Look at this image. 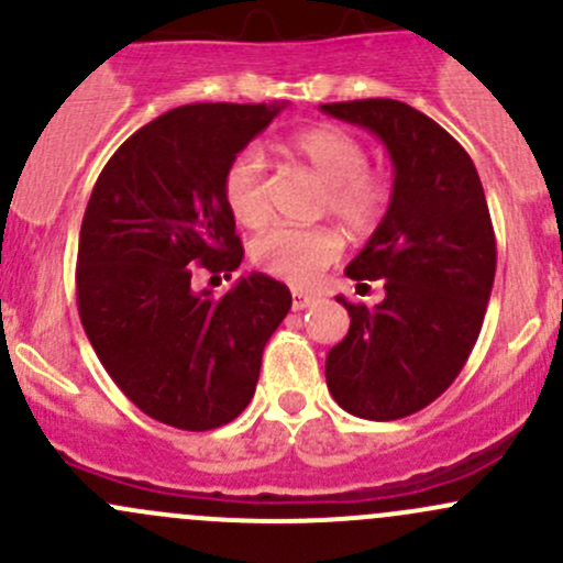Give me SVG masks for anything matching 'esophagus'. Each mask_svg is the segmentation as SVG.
<instances>
[{
	"label": "esophagus",
	"instance_id": "34e87169",
	"mask_svg": "<svg viewBox=\"0 0 563 563\" xmlns=\"http://www.w3.org/2000/svg\"><path fill=\"white\" fill-rule=\"evenodd\" d=\"M294 310H305V308H310V305L316 302V297L313 294H308V291H302V288H294Z\"/></svg>",
	"mask_w": 563,
	"mask_h": 563
}]
</instances>
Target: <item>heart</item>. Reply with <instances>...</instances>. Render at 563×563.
Returning a JSON list of instances; mask_svg holds the SVG:
<instances>
[{
	"instance_id": "obj_1",
	"label": "heart",
	"mask_w": 563,
	"mask_h": 563,
	"mask_svg": "<svg viewBox=\"0 0 563 563\" xmlns=\"http://www.w3.org/2000/svg\"><path fill=\"white\" fill-rule=\"evenodd\" d=\"M288 150L308 161L327 181L323 209L332 212L351 234H373L384 223L391 203V181L367 168V146L354 133L334 124L299 130ZM223 198L231 218L245 229H258L269 220V185L264 155L253 146L242 150L223 174ZM343 240L327 225H275L250 247L253 264L266 275L288 283H310L321 269L340 258Z\"/></svg>"
}]
</instances>
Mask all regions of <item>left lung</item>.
<instances>
[{"instance_id":"1","label":"left lung","mask_w":563,"mask_h":563,"mask_svg":"<svg viewBox=\"0 0 563 563\" xmlns=\"http://www.w3.org/2000/svg\"><path fill=\"white\" fill-rule=\"evenodd\" d=\"M389 150L395 187L384 223L349 264L351 280H384L382 305L338 297L349 334L327 354V387L362 419H402L444 395L463 371L496 277V234L468 152L400 100L327 103Z\"/></svg>"}]
</instances>
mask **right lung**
<instances>
[{
    "instance_id": "1",
    "label": "right lung",
    "mask_w": 563,
    "mask_h": 563,
    "mask_svg": "<svg viewBox=\"0 0 563 563\" xmlns=\"http://www.w3.org/2000/svg\"><path fill=\"white\" fill-rule=\"evenodd\" d=\"M280 108H172L113 152L89 196L76 266L84 332L113 384L172 428L240 417L291 310V291L261 272L223 297L192 288L196 272L231 277L242 264L223 174Z\"/></svg>"
}]
</instances>
